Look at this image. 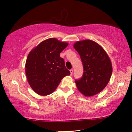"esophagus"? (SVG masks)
I'll return each mask as SVG.
<instances>
[{"mask_svg": "<svg viewBox=\"0 0 132 132\" xmlns=\"http://www.w3.org/2000/svg\"><path fill=\"white\" fill-rule=\"evenodd\" d=\"M70 74H71V75H72V74H73V69H70Z\"/></svg>", "mask_w": 132, "mask_h": 132, "instance_id": "obj_1", "label": "esophagus"}]
</instances>
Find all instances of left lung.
I'll return each instance as SVG.
<instances>
[{"label":"left lung","instance_id":"obj_1","mask_svg":"<svg viewBox=\"0 0 132 132\" xmlns=\"http://www.w3.org/2000/svg\"><path fill=\"white\" fill-rule=\"evenodd\" d=\"M74 48L81 58L84 71L81 77L75 80L78 90L87 97L97 94L110 80L112 72L110 59L104 49L91 40L76 42Z\"/></svg>","mask_w":132,"mask_h":132}]
</instances>
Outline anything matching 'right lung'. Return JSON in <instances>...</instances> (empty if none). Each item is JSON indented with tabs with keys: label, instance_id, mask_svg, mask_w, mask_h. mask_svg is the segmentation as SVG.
<instances>
[{
	"label": "right lung",
	"instance_id": "1",
	"mask_svg": "<svg viewBox=\"0 0 132 132\" xmlns=\"http://www.w3.org/2000/svg\"><path fill=\"white\" fill-rule=\"evenodd\" d=\"M68 44L55 38L42 41L31 51L26 64V73L31 87L41 95L56 89L61 80L70 75L60 53Z\"/></svg>",
	"mask_w": 132,
	"mask_h": 132
}]
</instances>
